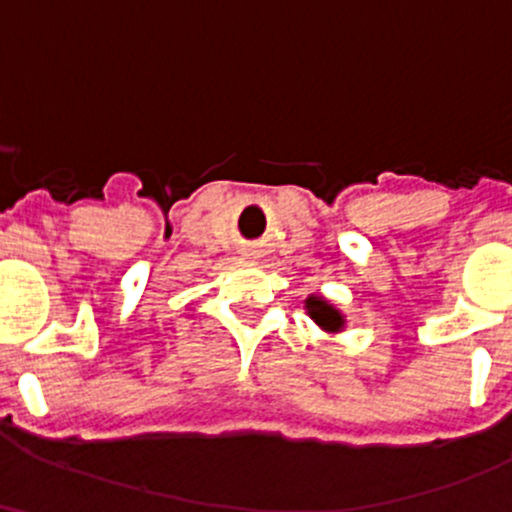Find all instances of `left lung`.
<instances>
[{"instance_id": "8db88e82", "label": "left lung", "mask_w": 512, "mask_h": 512, "mask_svg": "<svg viewBox=\"0 0 512 512\" xmlns=\"http://www.w3.org/2000/svg\"><path fill=\"white\" fill-rule=\"evenodd\" d=\"M305 310H308L310 320H313L322 332H327V334L344 332L346 315L337 308V305H332L330 301H327V298L310 293V296L305 298Z\"/></svg>"}]
</instances>
